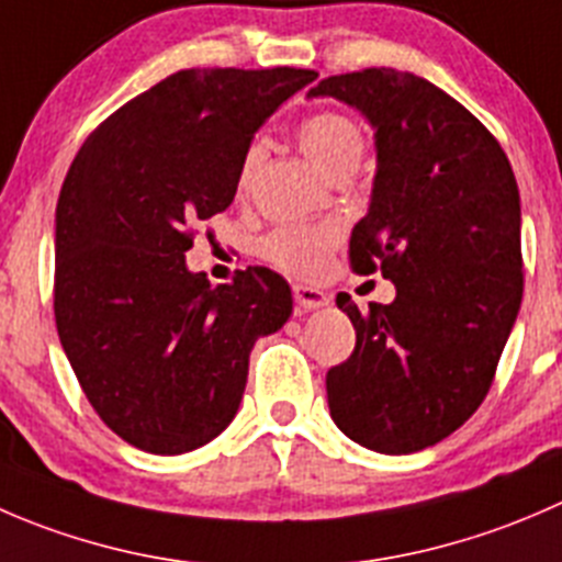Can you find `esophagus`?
<instances>
[{
    "label": "esophagus",
    "instance_id": "1",
    "mask_svg": "<svg viewBox=\"0 0 562 562\" xmlns=\"http://www.w3.org/2000/svg\"><path fill=\"white\" fill-rule=\"evenodd\" d=\"M292 294H294V305H297L300 311L322 308V305H327V300H330L325 292H322V289L303 286V283H294Z\"/></svg>",
    "mask_w": 562,
    "mask_h": 562
}]
</instances>
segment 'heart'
I'll return each mask as SVG.
<instances>
[{
    "label": "heart",
    "instance_id": "1",
    "mask_svg": "<svg viewBox=\"0 0 562 562\" xmlns=\"http://www.w3.org/2000/svg\"><path fill=\"white\" fill-rule=\"evenodd\" d=\"M297 144L319 169L336 177L338 171L355 169L363 158V127L344 111H314L294 127ZM265 158V144L251 142L237 166L235 186L246 196L254 186L259 164ZM338 229L333 224H283L259 243V254L279 270L294 276H316L325 265L327 251L336 246Z\"/></svg>",
    "mask_w": 562,
    "mask_h": 562
}]
</instances>
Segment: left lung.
Listing matches in <instances>:
<instances>
[{"instance_id": "1", "label": "left lung", "mask_w": 562, "mask_h": 562, "mask_svg": "<svg viewBox=\"0 0 562 562\" xmlns=\"http://www.w3.org/2000/svg\"><path fill=\"white\" fill-rule=\"evenodd\" d=\"M376 131L371 207L349 268L380 270L396 300L360 314L355 349L327 371V404L349 440L376 453L437 446L481 407L519 314L521 210L497 138L431 81L393 68L322 79Z\"/></svg>"}]
</instances>
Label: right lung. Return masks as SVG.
<instances>
[{
  "label": "right lung",
  "instance_id": "1",
  "mask_svg": "<svg viewBox=\"0 0 562 562\" xmlns=\"http://www.w3.org/2000/svg\"><path fill=\"white\" fill-rule=\"evenodd\" d=\"M316 79L303 68L177 70L105 116L57 202L54 316L105 426L160 457L218 437L240 407L248 355L292 314L268 268L213 283L186 268L193 226L235 199L265 120Z\"/></svg>",
  "mask_w": 562,
  "mask_h": 562
}]
</instances>
